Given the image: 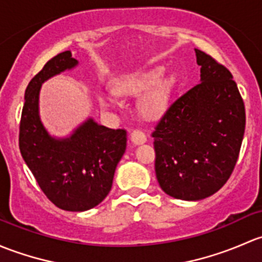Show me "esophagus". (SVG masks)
Masks as SVG:
<instances>
[{
	"label": "esophagus",
	"mask_w": 262,
	"mask_h": 262,
	"mask_svg": "<svg viewBox=\"0 0 262 262\" xmlns=\"http://www.w3.org/2000/svg\"><path fill=\"white\" fill-rule=\"evenodd\" d=\"M131 141L135 145H141L146 142V135L140 130H134L131 132Z\"/></svg>",
	"instance_id": "1"
}]
</instances>
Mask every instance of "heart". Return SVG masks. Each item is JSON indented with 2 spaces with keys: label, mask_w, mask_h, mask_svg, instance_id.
<instances>
[{
  "label": "heart",
  "mask_w": 262,
  "mask_h": 262,
  "mask_svg": "<svg viewBox=\"0 0 262 262\" xmlns=\"http://www.w3.org/2000/svg\"><path fill=\"white\" fill-rule=\"evenodd\" d=\"M163 67H155L144 72L122 75L112 82V90L117 94L136 96L142 93L139 99V111L147 118L159 117L165 112L175 85V75H163ZM98 102L104 108H111L116 104L115 98L110 94H99Z\"/></svg>",
  "instance_id": "obj_1"
}]
</instances>
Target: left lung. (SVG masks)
<instances>
[{
    "instance_id": "1",
    "label": "left lung",
    "mask_w": 262,
    "mask_h": 262,
    "mask_svg": "<svg viewBox=\"0 0 262 262\" xmlns=\"http://www.w3.org/2000/svg\"><path fill=\"white\" fill-rule=\"evenodd\" d=\"M201 80L177 99L152 132L160 188L199 201L225 185L244 140L246 115L231 72L195 49Z\"/></svg>"
}]
</instances>
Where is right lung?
Listing matches in <instances>:
<instances>
[{
  "label": "right lung",
  "instance_id": "right-lung-1",
  "mask_svg": "<svg viewBox=\"0 0 262 262\" xmlns=\"http://www.w3.org/2000/svg\"><path fill=\"white\" fill-rule=\"evenodd\" d=\"M78 66L71 50L58 54L29 83L18 146L45 195L58 208L83 212L98 206L112 188L116 166L126 150L125 130H112L88 118L68 137H54L39 113L41 85Z\"/></svg>",
  "mask_w": 262,
  "mask_h": 262
}]
</instances>
